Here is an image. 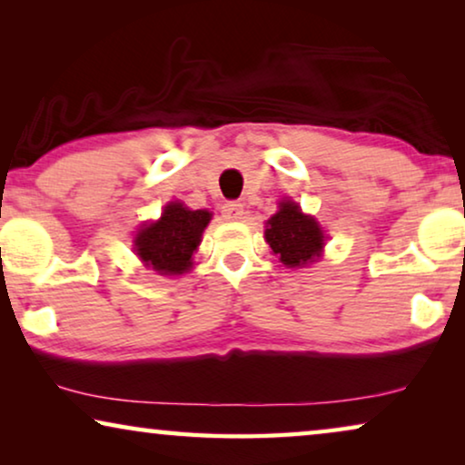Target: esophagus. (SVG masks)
Returning a JSON list of instances; mask_svg holds the SVG:
<instances>
[{
	"instance_id": "34e87169",
	"label": "esophagus",
	"mask_w": 465,
	"mask_h": 465,
	"mask_svg": "<svg viewBox=\"0 0 465 465\" xmlns=\"http://www.w3.org/2000/svg\"><path fill=\"white\" fill-rule=\"evenodd\" d=\"M222 213H224V218L228 220H241L243 218V205H241L239 201H228L222 205Z\"/></svg>"
}]
</instances>
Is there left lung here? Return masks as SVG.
Instances as JSON below:
<instances>
[{
	"label": "left lung",
	"instance_id": "8db88e82",
	"mask_svg": "<svg viewBox=\"0 0 465 465\" xmlns=\"http://www.w3.org/2000/svg\"><path fill=\"white\" fill-rule=\"evenodd\" d=\"M264 237L271 250L285 266H302L313 262L323 247L320 224L301 212L292 201L279 203V212L266 222Z\"/></svg>",
	"mask_w": 465,
	"mask_h": 465
}]
</instances>
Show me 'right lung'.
<instances>
[{"instance_id":"add662e5","label":"right lung","mask_w":465,"mask_h":465,"mask_svg":"<svg viewBox=\"0 0 465 465\" xmlns=\"http://www.w3.org/2000/svg\"><path fill=\"white\" fill-rule=\"evenodd\" d=\"M209 220L212 213L205 209L190 212L182 203H169L161 220L137 232V256L161 275H182L193 266V253Z\"/></svg>"}]
</instances>
